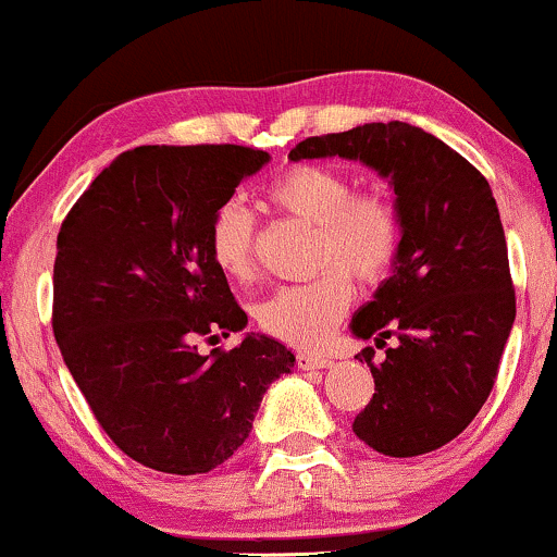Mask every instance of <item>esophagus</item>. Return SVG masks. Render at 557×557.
<instances>
[{
  "label": "esophagus",
  "mask_w": 557,
  "mask_h": 557,
  "mask_svg": "<svg viewBox=\"0 0 557 557\" xmlns=\"http://www.w3.org/2000/svg\"><path fill=\"white\" fill-rule=\"evenodd\" d=\"M297 364L302 370H323V368H329V364H331V357L310 355V351H307V355H297Z\"/></svg>",
  "instance_id": "1"
}]
</instances>
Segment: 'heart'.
<instances>
[{
    "instance_id": "1",
    "label": "heart",
    "mask_w": 557,
    "mask_h": 557,
    "mask_svg": "<svg viewBox=\"0 0 557 557\" xmlns=\"http://www.w3.org/2000/svg\"><path fill=\"white\" fill-rule=\"evenodd\" d=\"M265 198L281 213L318 228L315 255L331 265L307 284L284 286L255 307L268 336L292 346H318L349 310L351 278L375 284L394 265L401 224L383 193H351L342 172L320 163H297L273 176ZM211 260L232 281H247L255 263V224L239 200L215 208L208 226Z\"/></svg>"
}]
</instances>
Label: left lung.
Returning <instances> with one entry per match:
<instances>
[{"label": "left lung", "mask_w": 557, "mask_h": 557, "mask_svg": "<svg viewBox=\"0 0 557 557\" xmlns=\"http://www.w3.org/2000/svg\"><path fill=\"white\" fill-rule=\"evenodd\" d=\"M346 159L388 180L401 224L391 276L351 315L357 338L398 344L372 362V401L355 435L409 459L446 446L487 401L516 320L508 247L487 180L435 135L407 122H370L307 137L292 161Z\"/></svg>", "instance_id": "1"}]
</instances>
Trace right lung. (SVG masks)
Returning <instances> with one entry per match:
<instances>
[{"label": "right lung", "instance_id": "1", "mask_svg": "<svg viewBox=\"0 0 557 557\" xmlns=\"http://www.w3.org/2000/svg\"><path fill=\"white\" fill-rule=\"evenodd\" d=\"M268 161L242 146H140L90 182L59 228V351L111 441L156 472L224 463L268 385L297 362L265 333L198 351V338L247 325L208 252V226Z\"/></svg>", "mask_w": 557, "mask_h": 557}]
</instances>
